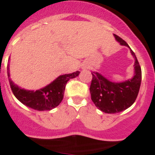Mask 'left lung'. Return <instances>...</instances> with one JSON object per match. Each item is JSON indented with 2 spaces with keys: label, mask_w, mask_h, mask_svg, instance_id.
<instances>
[{
  "label": "left lung",
  "mask_w": 155,
  "mask_h": 155,
  "mask_svg": "<svg viewBox=\"0 0 155 155\" xmlns=\"http://www.w3.org/2000/svg\"><path fill=\"white\" fill-rule=\"evenodd\" d=\"M114 36L120 44L129 47L124 40L115 34ZM131 54L135 58V75L130 80L123 83H112L98 72H91L93 76L90 87L91 100L103 112L115 114L124 111L137 99L140 87L142 72L135 53L132 50Z\"/></svg>",
  "instance_id": "obj_1"
}]
</instances>
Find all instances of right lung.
Returning a JSON list of instances; mask_svg holds the SVG:
<instances>
[{
  "label": "right lung",
  "mask_w": 155,
  "mask_h": 155,
  "mask_svg": "<svg viewBox=\"0 0 155 155\" xmlns=\"http://www.w3.org/2000/svg\"><path fill=\"white\" fill-rule=\"evenodd\" d=\"M8 66V76L12 91L20 102L27 107L37 111H49L57 107L64 97V89L70 79L79 76V71L60 76L51 84L39 91H26L14 84L11 79Z\"/></svg>",
  "instance_id": "add662e5"
}]
</instances>
